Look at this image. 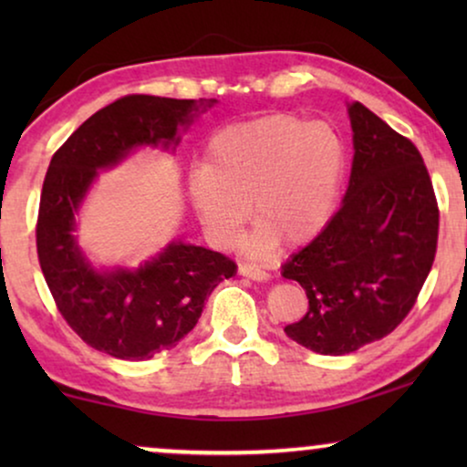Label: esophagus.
I'll return each instance as SVG.
<instances>
[{
	"instance_id": "1",
	"label": "esophagus",
	"mask_w": 467,
	"mask_h": 467,
	"mask_svg": "<svg viewBox=\"0 0 467 467\" xmlns=\"http://www.w3.org/2000/svg\"><path fill=\"white\" fill-rule=\"evenodd\" d=\"M238 270H240L242 276L253 278V280H267V278H270V274H267L264 267H259L254 264H240Z\"/></svg>"
}]
</instances>
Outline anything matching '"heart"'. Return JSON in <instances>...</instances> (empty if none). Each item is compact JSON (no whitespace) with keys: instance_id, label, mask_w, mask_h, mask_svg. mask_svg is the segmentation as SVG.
<instances>
[{"instance_id":"heart-1","label":"heart","mask_w":467,"mask_h":467,"mask_svg":"<svg viewBox=\"0 0 467 467\" xmlns=\"http://www.w3.org/2000/svg\"><path fill=\"white\" fill-rule=\"evenodd\" d=\"M347 168L334 127L296 114H267L229 125L208 140L189 195L216 244H232L253 216V251L299 246L327 225Z\"/></svg>"}]
</instances>
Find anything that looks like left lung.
I'll list each match as a JSON object with an SVG mask.
<instances>
[{"label": "left lung", "instance_id": "8db88e82", "mask_svg": "<svg viewBox=\"0 0 467 467\" xmlns=\"http://www.w3.org/2000/svg\"><path fill=\"white\" fill-rule=\"evenodd\" d=\"M348 114L355 157L342 206L283 265L308 297L286 336L321 355L391 334L417 304L438 248V200L419 149L359 101Z\"/></svg>", "mask_w": 467, "mask_h": 467}]
</instances>
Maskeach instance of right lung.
Listing matches in <instances>:
<instances>
[{
  "label": "right lung",
  "instance_id": "right-lung-1",
  "mask_svg": "<svg viewBox=\"0 0 467 467\" xmlns=\"http://www.w3.org/2000/svg\"><path fill=\"white\" fill-rule=\"evenodd\" d=\"M216 99H200L210 108ZM193 99L125 95L88 117L50 159L36 223V246L57 310L88 347L142 361L176 347L202 317L214 286L238 265L208 248L171 242L140 270L95 272L74 240V214L98 170L136 146L178 142Z\"/></svg>",
  "mask_w": 467,
  "mask_h": 467
}]
</instances>
